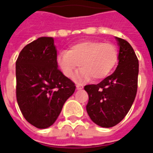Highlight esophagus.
Wrapping results in <instances>:
<instances>
[{"label": "esophagus", "instance_id": "34e87169", "mask_svg": "<svg viewBox=\"0 0 153 153\" xmlns=\"http://www.w3.org/2000/svg\"><path fill=\"white\" fill-rule=\"evenodd\" d=\"M76 88H77V89H82L83 85H76Z\"/></svg>", "mask_w": 153, "mask_h": 153}]
</instances>
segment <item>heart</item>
<instances>
[{"mask_svg": "<svg viewBox=\"0 0 153 153\" xmlns=\"http://www.w3.org/2000/svg\"><path fill=\"white\" fill-rule=\"evenodd\" d=\"M117 58L118 51L112 43L85 41L73 45L67 52L60 53L57 64L66 77H73L80 64L82 69L80 78L100 80L111 73Z\"/></svg>", "mask_w": 153, "mask_h": 153, "instance_id": "1", "label": "heart"}]
</instances>
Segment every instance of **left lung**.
Here are the masks:
<instances>
[{
    "instance_id": "1",
    "label": "left lung",
    "mask_w": 153,
    "mask_h": 153,
    "mask_svg": "<svg viewBox=\"0 0 153 153\" xmlns=\"http://www.w3.org/2000/svg\"><path fill=\"white\" fill-rule=\"evenodd\" d=\"M120 46L119 63L112 75L97 85H88L86 110L95 124L113 127L125 118L132 107L137 92L139 61L127 41L117 37Z\"/></svg>"
}]
</instances>
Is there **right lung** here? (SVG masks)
Wrapping results in <instances>:
<instances>
[{
    "label": "right lung",
    "instance_id": "right-lung-1",
    "mask_svg": "<svg viewBox=\"0 0 153 153\" xmlns=\"http://www.w3.org/2000/svg\"><path fill=\"white\" fill-rule=\"evenodd\" d=\"M52 37H40L23 48L16 61V97L25 119L38 128L53 125L76 89L58 69Z\"/></svg>",
    "mask_w": 153,
    "mask_h": 153
}]
</instances>
